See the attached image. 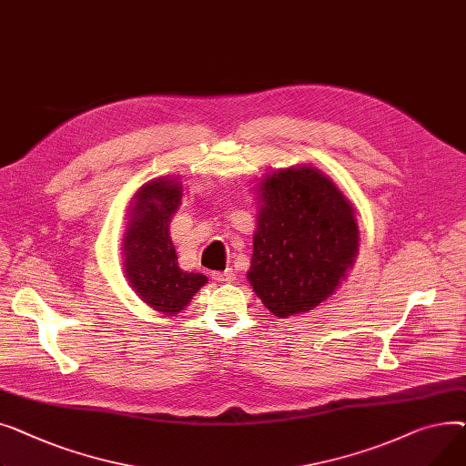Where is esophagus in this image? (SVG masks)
Instances as JSON below:
<instances>
[{"label": "esophagus", "mask_w": 466, "mask_h": 466, "mask_svg": "<svg viewBox=\"0 0 466 466\" xmlns=\"http://www.w3.org/2000/svg\"><path fill=\"white\" fill-rule=\"evenodd\" d=\"M212 279L218 282H233L235 280V270L226 268V270H216L212 272Z\"/></svg>", "instance_id": "esophagus-1"}]
</instances>
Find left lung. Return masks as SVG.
I'll use <instances>...</instances> for the list:
<instances>
[{
  "label": "left lung",
  "instance_id": "obj_1",
  "mask_svg": "<svg viewBox=\"0 0 466 466\" xmlns=\"http://www.w3.org/2000/svg\"><path fill=\"white\" fill-rule=\"evenodd\" d=\"M250 280L279 318L309 312L335 293L360 250V228L342 191L316 167L261 180Z\"/></svg>",
  "mask_w": 466,
  "mask_h": 466
}]
</instances>
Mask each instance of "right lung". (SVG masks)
I'll list each match as a JSON object with an SVG mask.
<instances>
[{
	"label": "right lung",
	"mask_w": 466,
	"mask_h": 466,
	"mask_svg": "<svg viewBox=\"0 0 466 466\" xmlns=\"http://www.w3.org/2000/svg\"><path fill=\"white\" fill-rule=\"evenodd\" d=\"M124 235V272L133 291L148 307L163 314H178L189 303L207 277L178 267L169 235L171 216L182 199V186L175 178H157L135 194Z\"/></svg>",
	"instance_id": "obj_1"
}]
</instances>
